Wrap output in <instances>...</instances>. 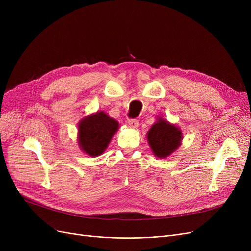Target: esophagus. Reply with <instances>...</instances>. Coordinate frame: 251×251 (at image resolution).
Returning <instances> with one entry per match:
<instances>
[{"label": "esophagus", "mask_w": 251, "mask_h": 251, "mask_svg": "<svg viewBox=\"0 0 251 251\" xmlns=\"http://www.w3.org/2000/svg\"><path fill=\"white\" fill-rule=\"evenodd\" d=\"M128 125L131 128H137L138 125H139V122H138V120H136V119H129V120H128Z\"/></svg>", "instance_id": "obj_1"}]
</instances>
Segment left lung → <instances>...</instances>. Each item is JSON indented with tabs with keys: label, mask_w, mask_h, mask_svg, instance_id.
I'll return each mask as SVG.
<instances>
[{
	"label": "left lung",
	"mask_w": 251,
	"mask_h": 251,
	"mask_svg": "<svg viewBox=\"0 0 251 251\" xmlns=\"http://www.w3.org/2000/svg\"><path fill=\"white\" fill-rule=\"evenodd\" d=\"M147 135L150 148L153 154L160 159L169 156L181 146V130L162 117L157 118V121L151 126Z\"/></svg>",
	"instance_id": "left-lung-1"
}]
</instances>
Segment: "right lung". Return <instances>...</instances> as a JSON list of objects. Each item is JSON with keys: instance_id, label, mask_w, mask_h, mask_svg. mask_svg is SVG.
<instances>
[{"instance_id": "obj_1", "label": "right lung", "mask_w": 251, "mask_h": 251, "mask_svg": "<svg viewBox=\"0 0 251 251\" xmlns=\"http://www.w3.org/2000/svg\"><path fill=\"white\" fill-rule=\"evenodd\" d=\"M119 127L115 119L103 112L91 114L79 122L78 143L80 149L90 156L100 155L117 132Z\"/></svg>"}]
</instances>
